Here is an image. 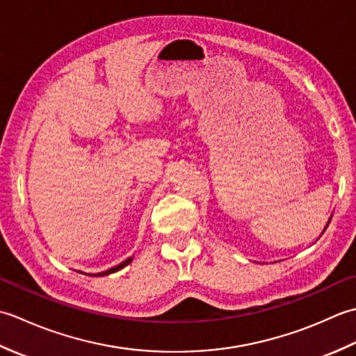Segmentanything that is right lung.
I'll use <instances>...</instances> for the list:
<instances>
[{
  "label": "right lung",
  "mask_w": 356,
  "mask_h": 356,
  "mask_svg": "<svg viewBox=\"0 0 356 356\" xmlns=\"http://www.w3.org/2000/svg\"><path fill=\"white\" fill-rule=\"evenodd\" d=\"M131 261H133V257H130V259H127L125 261H122V263H120V264H118V266H115V268H111V269L105 270V272H101V274H93V275L99 277V275H108V274H113V272H118L119 269H122L124 266H127V264H130Z\"/></svg>",
  "instance_id": "obj_1"
}]
</instances>
